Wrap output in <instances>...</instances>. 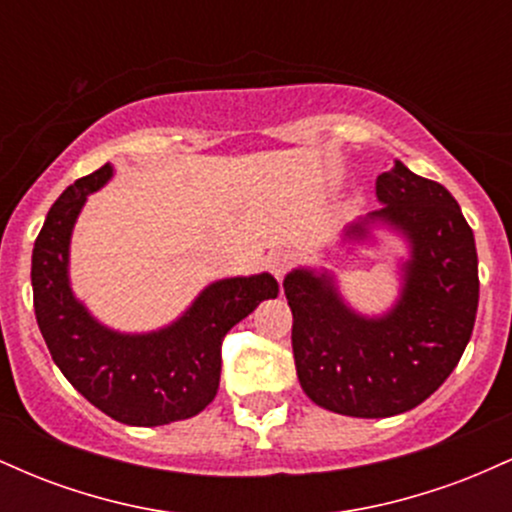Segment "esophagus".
I'll return each mask as SVG.
<instances>
[{
  "label": "esophagus",
  "mask_w": 512,
  "mask_h": 512,
  "mask_svg": "<svg viewBox=\"0 0 512 512\" xmlns=\"http://www.w3.org/2000/svg\"><path fill=\"white\" fill-rule=\"evenodd\" d=\"M291 264H293V255H291L289 250H274V252H269L267 267H269V272H272V274L276 276V279H284V274L289 272Z\"/></svg>",
  "instance_id": "1"
}]
</instances>
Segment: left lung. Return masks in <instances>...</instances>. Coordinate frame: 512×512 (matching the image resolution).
<instances>
[{
	"label": "left lung",
	"mask_w": 512,
	"mask_h": 512,
	"mask_svg": "<svg viewBox=\"0 0 512 512\" xmlns=\"http://www.w3.org/2000/svg\"><path fill=\"white\" fill-rule=\"evenodd\" d=\"M375 195L383 207L351 221L342 245L378 243L373 228L404 240L390 310L358 313L325 267H296L284 279L303 392L358 419L404 414L431 397L460 363L479 305L477 245L455 197L402 161L378 175Z\"/></svg>",
	"instance_id": "left-lung-1"
}]
</instances>
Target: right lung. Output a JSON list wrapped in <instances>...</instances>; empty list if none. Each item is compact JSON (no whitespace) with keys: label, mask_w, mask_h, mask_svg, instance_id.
Masks as SVG:
<instances>
[{"label":"right lung","mask_w":512,"mask_h":512,"mask_svg":"<svg viewBox=\"0 0 512 512\" xmlns=\"http://www.w3.org/2000/svg\"><path fill=\"white\" fill-rule=\"evenodd\" d=\"M105 163L62 192L35 238L33 308L52 361L93 407L127 426L190 419L216 397L221 342L279 284L272 274L228 276L199 291L178 320L151 332H117L91 315L69 281V245L88 195L113 178Z\"/></svg>","instance_id":"obj_1"}]
</instances>
